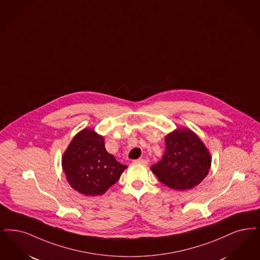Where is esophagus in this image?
<instances>
[{"mask_svg": "<svg viewBox=\"0 0 260 260\" xmlns=\"http://www.w3.org/2000/svg\"><path fill=\"white\" fill-rule=\"evenodd\" d=\"M135 162H137V164H141V165H144V166H147L148 165V161L144 159V158H138V159H135Z\"/></svg>", "mask_w": 260, "mask_h": 260, "instance_id": "esophagus-1", "label": "esophagus"}]
</instances>
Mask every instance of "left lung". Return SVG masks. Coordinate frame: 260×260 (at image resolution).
Returning a JSON list of instances; mask_svg holds the SVG:
<instances>
[{
  "mask_svg": "<svg viewBox=\"0 0 260 260\" xmlns=\"http://www.w3.org/2000/svg\"><path fill=\"white\" fill-rule=\"evenodd\" d=\"M211 156L191 131L179 128L166 137L162 158L151 167L158 181L176 190L190 189L207 176Z\"/></svg>",
  "mask_w": 260,
  "mask_h": 260,
  "instance_id": "left-lung-1",
  "label": "left lung"
}]
</instances>
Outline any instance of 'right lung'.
Segmentation results:
<instances>
[{
    "mask_svg": "<svg viewBox=\"0 0 260 260\" xmlns=\"http://www.w3.org/2000/svg\"><path fill=\"white\" fill-rule=\"evenodd\" d=\"M62 166L72 187L87 197L104 194L126 168L105 150L103 136L89 128L73 137Z\"/></svg>",
    "mask_w": 260,
    "mask_h": 260,
    "instance_id": "right-lung-1",
    "label": "right lung"
}]
</instances>
